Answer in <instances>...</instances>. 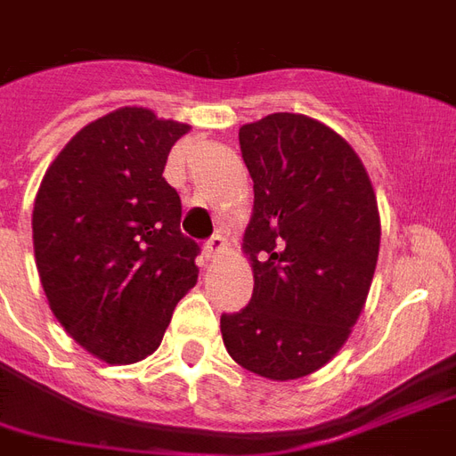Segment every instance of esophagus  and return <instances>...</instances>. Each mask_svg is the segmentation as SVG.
<instances>
[{
    "instance_id": "34e87169",
    "label": "esophagus",
    "mask_w": 456,
    "mask_h": 456,
    "mask_svg": "<svg viewBox=\"0 0 456 456\" xmlns=\"http://www.w3.org/2000/svg\"><path fill=\"white\" fill-rule=\"evenodd\" d=\"M224 248H227V241H224V237H219V234H215V237L205 244V254H208V258H217V256L224 254Z\"/></svg>"
}]
</instances>
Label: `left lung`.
Instances as JSON below:
<instances>
[{
    "instance_id": "1",
    "label": "left lung",
    "mask_w": 456,
    "mask_h": 456,
    "mask_svg": "<svg viewBox=\"0 0 456 456\" xmlns=\"http://www.w3.org/2000/svg\"><path fill=\"white\" fill-rule=\"evenodd\" d=\"M254 178L244 254L254 297L224 314V348L248 372L289 382L336 357L365 309L382 222L365 164L336 130L302 113L239 127Z\"/></svg>"
}]
</instances>
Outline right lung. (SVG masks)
Segmentation results:
<instances>
[{"mask_svg": "<svg viewBox=\"0 0 456 456\" xmlns=\"http://www.w3.org/2000/svg\"><path fill=\"white\" fill-rule=\"evenodd\" d=\"M188 130L118 108L74 134L40 181L30 219L40 285L65 331L108 365L159 348L198 282V244L181 234V198L161 176Z\"/></svg>", "mask_w": 456, "mask_h": 456, "instance_id": "1", "label": "right lung"}]
</instances>
